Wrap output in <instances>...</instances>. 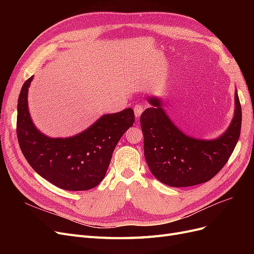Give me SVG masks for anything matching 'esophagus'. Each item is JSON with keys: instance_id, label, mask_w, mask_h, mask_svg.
I'll use <instances>...</instances> for the list:
<instances>
[{"instance_id": "esophagus-1", "label": "esophagus", "mask_w": 254, "mask_h": 254, "mask_svg": "<svg viewBox=\"0 0 254 254\" xmlns=\"http://www.w3.org/2000/svg\"><path fill=\"white\" fill-rule=\"evenodd\" d=\"M143 110H144L143 106H142L141 104H136V105L134 106V114H135V117H136V118H140L142 112H143Z\"/></svg>"}]
</instances>
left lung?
I'll use <instances>...</instances> for the list:
<instances>
[{"label": "left lung", "instance_id": "1", "mask_svg": "<svg viewBox=\"0 0 254 254\" xmlns=\"http://www.w3.org/2000/svg\"><path fill=\"white\" fill-rule=\"evenodd\" d=\"M151 108L141 115L144 155L152 175L166 186L186 188L211 180L228 162L242 127V107L235 93V115L231 125L213 141L196 140L182 133L161 108L149 98Z\"/></svg>", "mask_w": 254, "mask_h": 254}]
</instances>
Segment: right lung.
<instances>
[{
  "label": "right lung",
  "mask_w": 254,
  "mask_h": 254,
  "mask_svg": "<svg viewBox=\"0 0 254 254\" xmlns=\"http://www.w3.org/2000/svg\"><path fill=\"white\" fill-rule=\"evenodd\" d=\"M29 77L18 99L17 136L23 156L42 178L66 190H87L102 182L113 150L133 125L131 108L103 115L83 132L67 139H51L40 133L30 120L27 108Z\"/></svg>",
  "instance_id": "obj_1"
}]
</instances>
